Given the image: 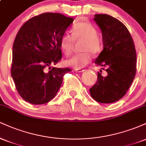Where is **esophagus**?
Wrapping results in <instances>:
<instances>
[{"label": "esophagus", "instance_id": "obj_1", "mask_svg": "<svg viewBox=\"0 0 146 146\" xmlns=\"http://www.w3.org/2000/svg\"><path fill=\"white\" fill-rule=\"evenodd\" d=\"M85 71V69H83V68H76L75 69V71L78 72V73H82V72H84Z\"/></svg>", "mask_w": 146, "mask_h": 146}]
</instances>
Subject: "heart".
Masks as SVG:
<instances>
[{"label": "heart", "mask_w": 146, "mask_h": 146, "mask_svg": "<svg viewBox=\"0 0 146 146\" xmlns=\"http://www.w3.org/2000/svg\"><path fill=\"white\" fill-rule=\"evenodd\" d=\"M71 35L65 33L60 40V46L66 56L71 53L74 42L82 40L81 51L83 53L75 55L65 61L68 66L74 68H82L91 61L90 53L98 54L103 48L102 40L98 35V30L93 24L88 22H80L76 23L71 30Z\"/></svg>", "instance_id": "1"}]
</instances>
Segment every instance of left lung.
Segmentation results:
<instances>
[{"mask_svg":"<svg viewBox=\"0 0 146 146\" xmlns=\"http://www.w3.org/2000/svg\"><path fill=\"white\" fill-rule=\"evenodd\" d=\"M93 19L101 29L104 46L95 63L106 66L107 73L98 72L90 93L97 102L113 103L124 96L135 77V44L126 27L119 20L107 14H95Z\"/></svg>","mask_w":146,"mask_h":146,"instance_id":"1","label":"left lung"}]
</instances>
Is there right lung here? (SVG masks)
Listing matches in <instances>:
<instances>
[{
  "label": "right lung",
  "instance_id": "add662e5",
  "mask_svg": "<svg viewBox=\"0 0 146 146\" xmlns=\"http://www.w3.org/2000/svg\"><path fill=\"white\" fill-rule=\"evenodd\" d=\"M73 18L58 13H44L27 21L13 45L11 74L18 93L25 101L39 105L54 98L68 68H46L62 58L60 38ZM51 68V66H50Z\"/></svg>",
  "mask_w": 146,
  "mask_h": 146
}]
</instances>
